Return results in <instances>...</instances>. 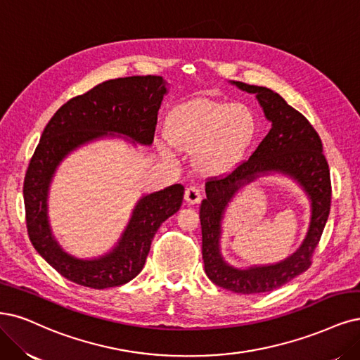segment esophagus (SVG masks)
Masks as SVG:
<instances>
[{
  "label": "esophagus",
  "instance_id": "esophagus-1",
  "mask_svg": "<svg viewBox=\"0 0 360 360\" xmlns=\"http://www.w3.org/2000/svg\"><path fill=\"white\" fill-rule=\"evenodd\" d=\"M201 191L200 188H196V186H189V188H186L184 191V200L188 201L189 204H198L201 202Z\"/></svg>",
  "mask_w": 360,
  "mask_h": 360
}]
</instances>
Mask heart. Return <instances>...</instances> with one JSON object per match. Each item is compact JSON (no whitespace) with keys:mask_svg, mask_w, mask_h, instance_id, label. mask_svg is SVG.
<instances>
[{"mask_svg":"<svg viewBox=\"0 0 360 360\" xmlns=\"http://www.w3.org/2000/svg\"><path fill=\"white\" fill-rule=\"evenodd\" d=\"M255 134L256 117L241 103L195 100L177 107L167 122L169 143L181 150H193V164L205 176L232 169Z\"/></svg>","mask_w":360,"mask_h":360,"instance_id":"heart-1","label":"heart"}]
</instances>
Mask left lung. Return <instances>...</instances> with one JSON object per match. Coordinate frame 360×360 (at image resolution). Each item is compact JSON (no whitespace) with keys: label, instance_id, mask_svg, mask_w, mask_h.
Instances as JSON below:
<instances>
[{"label":"left lung","instance_id":"1","mask_svg":"<svg viewBox=\"0 0 360 360\" xmlns=\"http://www.w3.org/2000/svg\"><path fill=\"white\" fill-rule=\"evenodd\" d=\"M231 84L256 95L265 117L271 122V129L249 159L228 176L205 183L207 198L200 208L202 259L205 274L219 288L256 295L284 286L311 265V256L329 217L330 174L319 134L300 111L264 86L243 82H231ZM272 174L289 176L306 192L312 207L307 235L298 251L277 264L237 269L226 262L219 249L224 212L244 185Z\"/></svg>","mask_w":360,"mask_h":360}]
</instances>
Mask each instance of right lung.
Masks as SVG:
<instances>
[{
    "instance_id": "obj_1",
    "label": "right lung",
    "mask_w": 360,
    "mask_h": 360,
    "mask_svg": "<svg viewBox=\"0 0 360 360\" xmlns=\"http://www.w3.org/2000/svg\"><path fill=\"white\" fill-rule=\"evenodd\" d=\"M167 94L168 83L162 76L107 80L62 105L46 125L23 181L25 213L34 249L65 278L92 289L131 281L141 272L159 226L180 210L181 184L143 195L116 245L92 259L64 250L52 232L47 210L55 172L74 150L107 137H125L134 146H150L158 111Z\"/></svg>"
}]
</instances>
